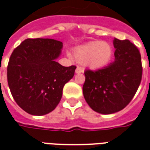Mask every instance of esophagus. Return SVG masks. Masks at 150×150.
Returning a JSON list of instances; mask_svg holds the SVG:
<instances>
[{"label":"esophagus","instance_id":"1","mask_svg":"<svg viewBox=\"0 0 150 150\" xmlns=\"http://www.w3.org/2000/svg\"><path fill=\"white\" fill-rule=\"evenodd\" d=\"M83 71H84L83 68H82V67L79 66L77 67H76V69H75V72H76L77 74H79V73H81V72H83Z\"/></svg>","mask_w":150,"mask_h":150}]
</instances>
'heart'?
<instances>
[{"label":"heart","mask_w":150,"mask_h":150,"mask_svg":"<svg viewBox=\"0 0 150 150\" xmlns=\"http://www.w3.org/2000/svg\"><path fill=\"white\" fill-rule=\"evenodd\" d=\"M113 48L106 42L92 41L75 48L74 55L79 63L91 68H101L111 60Z\"/></svg>","instance_id":"heart-1"}]
</instances>
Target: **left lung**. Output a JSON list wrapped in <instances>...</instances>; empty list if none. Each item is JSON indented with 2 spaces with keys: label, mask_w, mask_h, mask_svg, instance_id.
<instances>
[{
  "label": "left lung",
  "mask_w": 150,
  "mask_h": 150,
  "mask_svg": "<svg viewBox=\"0 0 150 150\" xmlns=\"http://www.w3.org/2000/svg\"><path fill=\"white\" fill-rule=\"evenodd\" d=\"M115 61L97 71L86 70L83 92L95 111L110 115L124 109L136 94L142 77L139 50L129 40H114Z\"/></svg>",
  "instance_id": "8db88e82"
}]
</instances>
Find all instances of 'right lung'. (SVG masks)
<instances>
[{
    "label": "right lung",
    "mask_w": 150,
    "mask_h": 150,
    "mask_svg": "<svg viewBox=\"0 0 150 150\" xmlns=\"http://www.w3.org/2000/svg\"><path fill=\"white\" fill-rule=\"evenodd\" d=\"M63 43L52 39H26L13 50L7 67L8 84L14 100L32 115L52 112L76 67L55 62Z\"/></svg>",
    "instance_id": "add662e5"
}]
</instances>
